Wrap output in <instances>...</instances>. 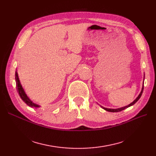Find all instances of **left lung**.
Returning <instances> with one entry per match:
<instances>
[{"mask_svg":"<svg viewBox=\"0 0 156 156\" xmlns=\"http://www.w3.org/2000/svg\"><path fill=\"white\" fill-rule=\"evenodd\" d=\"M143 89H144V85H143V88H142V90H141V92H140V93L139 94V95L138 96V97L136 98L133 102L131 103L130 104H129V105H128L125 106V107H121V108H105V107H101L103 108V109H105V111H108V112H120V111H123V110H124V109H125V108H128L129 107H131V105H134L135 103L139 100L140 98L141 97V96H142V94H143Z\"/></svg>","mask_w":156,"mask_h":156,"instance_id":"left-lung-1","label":"left lung"}]
</instances>
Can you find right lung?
<instances>
[{"label": "right lung", "mask_w": 156, "mask_h": 156, "mask_svg": "<svg viewBox=\"0 0 156 156\" xmlns=\"http://www.w3.org/2000/svg\"><path fill=\"white\" fill-rule=\"evenodd\" d=\"M16 88H17V91L18 92L19 94H20V96L21 97V98L22 99V100L24 101L27 104L31 107H35V108H38L40 106L36 104V103H33L30 99L28 98V96H27V94L25 93V92L24 91V89L23 88L20 79H19L18 77V74L17 71L16 72Z\"/></svg>", "instance_id": "right-lung-1"}]
</instances>
